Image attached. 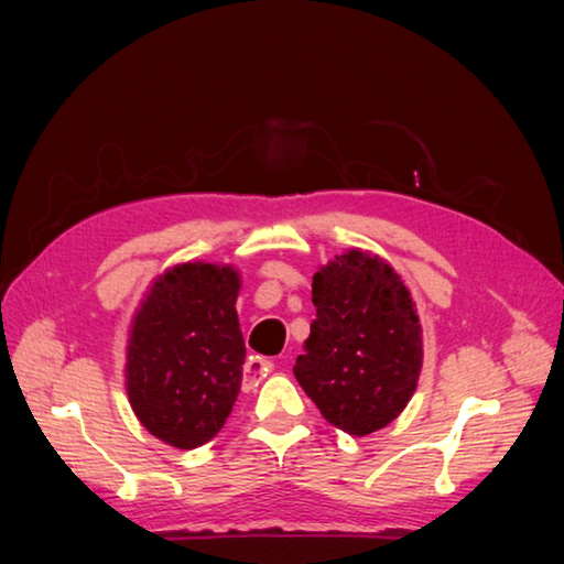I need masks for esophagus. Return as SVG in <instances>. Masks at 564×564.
<instances>
[{"instance_id": "obj_1", "label": "esophagus", "mask_w": 564, "mask_h": 564, "mask_svg": "<svg viewBox=\"0 0 564 564\" xmlns=\"http://www.w3.org/2000/svg\"><path fill=\"white\" fill-rule=\"evenodd\" d=\"M271 370H273V362L269 358L251 356V358L243 362V386L246 388L259 386L261 380L271 373Z\"/></svg>"}]
</instances>
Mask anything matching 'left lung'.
<instances>
[{
  "instance_id": "8db88e82",
  "label": "left lung",
  "mask_w": 564,
  "mask_h": 564,
  "mask_svg": "<svg viewBox=\"0 0 564 564\" xmlns=\"http://www.w3.org/2000/svg\"><path fill=\"white\" fill-rule=\"evenodd\" d=\"M316 321L293 366L321 415L348 435H370L403 413L423 368V328L393 265L360 248L313 275Z\"/></svg>"
}]
</instances>
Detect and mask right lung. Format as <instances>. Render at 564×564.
Masks as SVG:
<instances>
[{
	"label": "right lung",
	"mask_w": 564,
	"mask_h": 564,
	"mask_svg": "<svg viewBox=\"0 0 564 564\" xmlns=\"http://www.w3.org/2000/svg\"><path fill=\"white\" fill-rule=\"evenodd\" d=\"M241 273L186 261L156 275L129 326L127 395L161 443L194 451L221 431L241 388Z\"/></svg>",
	"instance_id": "1"
}]
</instances>
